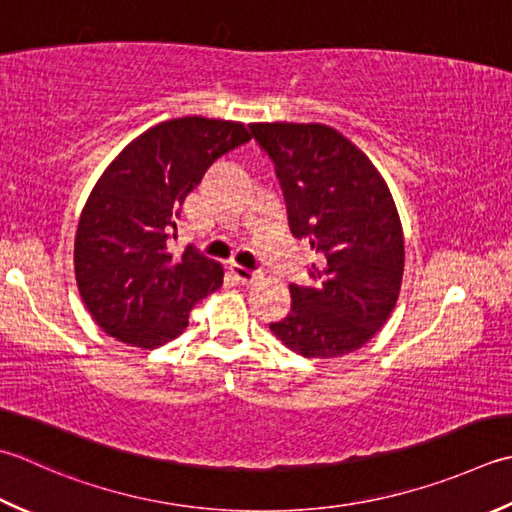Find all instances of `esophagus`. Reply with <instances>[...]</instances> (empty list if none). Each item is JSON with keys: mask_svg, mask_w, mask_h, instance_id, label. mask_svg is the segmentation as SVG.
I'll use <instances>...</instances> for the list:
<instances>
[{"mask_svg": "<svg viewBox=\"0 0 512 512\" xmlns=\"http://www.w3.org/2000/svg\"><path fill=\"white\" fill-rule=\"evenodd\" d=\"M230 270H233V275L239 279V282H244V284L255 282V279L262 277V273H259V270L246 268V266H242V264H233V266H230Z\"/></svg>", "mask_w": 512, "mask_h": 512, "instance_id": "esophagus-1", "label": "esophagus"}]
</instances>
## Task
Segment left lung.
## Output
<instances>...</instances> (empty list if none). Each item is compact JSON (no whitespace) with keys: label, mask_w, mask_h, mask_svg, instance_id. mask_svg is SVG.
I'll return each mask as SVG.
<instances>
[{"label":"left lung","mask_w":512,"mask_h":512,"mask_svg":"<svg viewBox=\"0 0 512 512\" xmlns=\"http://www.w3.org/2000/svg\"><path fill=\"white\" fill-rule=\"evenodd\" d=\"M273 159L288 226L322 262L310 286L290 284V313L270 324L304 357L362 348L386 324L404 275V235L390 190L353 142L324 124H253Z\"/></svg>","instance_id":"8db88e82"}]
</instances>
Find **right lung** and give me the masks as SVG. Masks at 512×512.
Returning a JSON list of instances; mask_svg holds the SVG:
<instances>
[{
  "label": "right lung",
  "instance_id": "obj_1",
  "mask_svg": "<svg viewBox=\"0 0 512 512\" xmlns=\"http://www.w3.org/2000/svg\"><path fill=\"white\" fill-rule=\"evenodd\" d=\"M248 139L237 122L168 119L133 139L104 170L75 237L79 295L104 333L157 348L182 335L193 306L222 286L215 259L195 246L177 257L166 244L210 164Z\"/></svg>",
  "mask_w": 512,
  "mask_h": 512
}]
</instances>
